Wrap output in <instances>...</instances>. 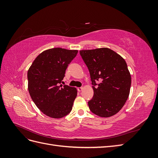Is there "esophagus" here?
<instances>
[{"instance_id": "34e87169", "label": "esophagus", "mask_w": 158, "mask_h": 158, "mask_svg": "<svg viewBox=\"0 0 158 158\" xmlns=\"http://www.w3.org/2000/svg\"><path fill=\"white\" fill-rule=\"evenodd\" d=\"M77 89H78V92H80L81 91H82V90L83 89V88H82V87H79V88H78Z\"/></svg>"}]
</instances>
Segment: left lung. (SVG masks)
Returning <instances> with one entry per match:
<instances>
[{"mask_svg": "<svg viewBox=\"0 0 158 158\" xmlns=\"http://www.w3.org/2000/svg\"><path fill=\"white\" fill-rule=\"evenodd\" d=\"M80 53L87 65L94 89L88 102L90 111L101 117L117 113L125 104L130 94L131 76L126 61L116 52L106 47L81 50Z\"/></svg>", "mask_w": 158, "mask_h": 158, "instance_id": "left-lung-1", "label": "left lung"}]
</instances>
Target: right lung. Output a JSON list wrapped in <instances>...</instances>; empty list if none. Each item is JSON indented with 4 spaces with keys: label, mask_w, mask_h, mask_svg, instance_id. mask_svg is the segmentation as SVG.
<instances>
[{
    "label": "right lung",
    "mask_w": 158,
    "mask_h": 158,
    "mask_svg": "<svg viewBox=\"0 0 158 158\" xmlns=\"http://www.w3.org/2000/svg\"><path fill=\"white\" fill-rule=\"evenodd\" d=\"M77 53L78 50L60 47L47 49L36 57L28 69V91L35 106L45 115L60 118L72 111L77 89L60 84Z\"/></svg>",
    "instance_id": "add662e5"
}]
</instances>
